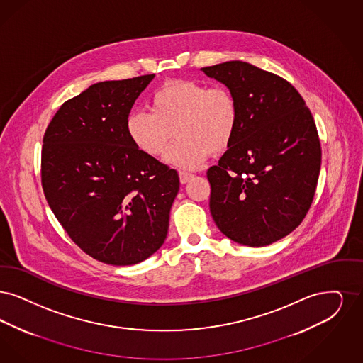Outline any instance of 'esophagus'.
<instances>
[{
    "label": "esophagus",
    "instance_id": "obj_1",
    "mask_svg": "<svg viewBox=\"0 0 363 363\" xmlns=\"http://www.w3.org/2000/svg\"><path fill=\"white\" fill-rule=\"evenodd\" d=\"M179 177H180V183L186 184L194 177V174H187V172H179Z\"/></svg>",
    "mask_w": 363,
    "mask_h": 363
}]
</instances>
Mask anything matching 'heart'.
Wrapping results in <instances>:
<instances>
[{
    "label": "heart",
    "instance_id": "obj_1",
    "mask_svg": "<svg viewBox=\"0 0 363 363\" xmlns=\"http://www.w3.org/2000/svg\"><path fill=\"white\" fill-rule=\"evenodd\" d=\"M238 106L225 86L174 79L152 97V112L135 111L127 118L128 138L146 156H162L174 135L177 142L165 161L182 169L198 168L208 155L225 153L236 135Z\"/></svg>",
    "mask_w": 363,
    "mask_h": 363
}]
</instances>
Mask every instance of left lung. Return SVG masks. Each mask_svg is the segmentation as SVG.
I'll list each match as a JSON object with an SVG mask.
<instances>
[{
	"instance_id": "obj_1",
	"label": "left lung",
	"mask_w": 363,
	"mask_h": 363,
	"mask_svg": "<svg viewBox=\"0 0 363 363\" xmlns=\"http://www.w3.org/2000/svg\"><path fill=\"white\" fill-rule=\"evenodd\" d=\"M236 97L238 126L218 165L207 171L210 213L226 237L248 247L291 233L315 196L321 146L297 89L251 63L202 67Z\"/></svg>"
}]
</instances>
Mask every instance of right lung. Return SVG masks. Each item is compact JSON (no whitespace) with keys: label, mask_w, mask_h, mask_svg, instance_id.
<instances>
[{"label":"right lung","mask_w":363,"mask_h":363,"mask_svg":"<svg viewBox=\"0 0 363 363\" xmlns=\"http://www.w3.org/2000/svg\"><path fill=\"white\" fill-rule=\"evenodd\" d=\"M155 79L103 81L65 101L42 147V187L69 237L96 260L141 263L164 244L180 182L127 134L130 111Z\"/></svg>","instance_id":"right-lung-1"}]
</instances>
